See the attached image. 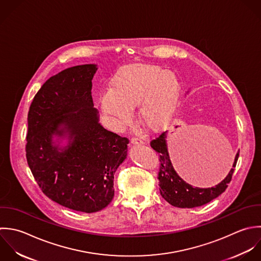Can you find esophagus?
Wrapping results in <instances>:
<instances>
[{
    "mask_svg": "<svg viewBox=\"0 0 261 261\" xmlns=\"http://www.w3.org/2000/svg\"><path fill=\"white\" fill-rule=\"evenodd\" d=\"M130 142H131L132 145H141V144L144 143L141 138H132Z\"/></svg>",
    "mask_w": 261,
    "mask_h": 261,
    "instance_id": "34e87169",
    "label": "esophagus"
}]
</instances>
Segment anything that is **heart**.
I'll list each match as a JSON object with an SVG mask.
<instances>
[{"mask_svg": "<svg viewBox=\"0 0 261 261\" xmlns=\"http://www.w3.org/2000/svg\"><path fill=\"white\" fill-rule=\"evenodd\" d=\"M180 91V80L171 70L149 65L126 67L113 78L110 93L100 98V111L116 123L125 124L138 107L141 125L158 132L170 124Z\"/></svg>", "mask_w": 261, "mask_h": 261, "instance_id": "heart-1", "label": "heart"}]
</instances>
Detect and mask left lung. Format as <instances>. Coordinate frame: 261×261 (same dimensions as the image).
Wrapping results in <instances>:
<instances>
[{"label": "left lung", "instance_id": "obj_1", "mask_svg": "<svg viewBox=\"0 0 261 261\" xmlns=\"http://www.w3.org/2000/svg\"><path fill=\"white\" fill-rule=\"evenodd\" d=\"M189 91H187V93ZM167 133V131L164 132L156 139L150 142L151 147L160 154L161 167L159 173V185L161 187L160 191L163 198L175 207L193 208L204 205L221 195L227 189L228 184L232 179V175L239 158V151L235 156L232 169L228 175L226 174V177L224 176L225 179H223V181L214 187H195L180 174L183 177L181 178L174 169L168 150Z\"/></svg>", "mask_w": 261, "mask_h": 261}]
</instances>
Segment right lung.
Instances as JSON below:
<instances>
[{
	"label": "right lung",
	"mask_w": 261,
	"mask_h": 261,
	"mask_svg": "<svg viewBox=\"0 0 261 261\" xmlns=\"http://www.w3.org/2000/svg\"><path fill=\"white\" fill-rule=\"evenodd\" d=\"M95 64L47 79L28 112L26 159L41 191L67 208L91 214L113 200L114 175L128 139L106 130L91 96Z\"/></svg>",
	"instance_id": "1"
}]
</instances>
